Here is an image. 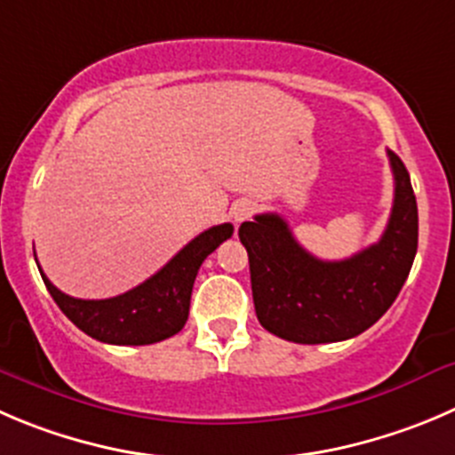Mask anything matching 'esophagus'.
I'll list each match as a JSON object with an SVG mask.
<instances>
[{
    "label": "esophagus",
    "instance_id": "esophagus-1",
    "mask_svg": "<svg viewBox=\"0 0 455 455\" xmlns=\"http://www.w3.org/2000/svg\"><path fill=\"white\" fill-rule=\"evenodd\" d=\"M252 212H254L252 201H236L235 205H232V219H235V223H243Z\"/></svg>",
    "mask_w": 455,
    "mask_h": 455
}]
</instances>
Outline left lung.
<instances>
[{
    "label": "left lung",
    "instance_id": "8db88e82",
    "mask_svg": "<svg viewBox=\"0 0 455 455\" xmlns=\"http://www.w3.org/2000/svg\"><path fill=\"white\" fill-rule=\"evenodd\" d=\"M387 154L395 179L391 219L382 239L353 257H313L279 214L241 223L254 310L272 335L295 344L350 339L373 326L400 295L418 252V203L400 156Z\"/></svg>",
    "mask_w": 455,
    "mask_h": 455
}]
</instances>
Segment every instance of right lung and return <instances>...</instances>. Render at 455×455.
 Wrapping results in <instances>:
<instances>
[{"instance_id":"obj_1","label":"right lung","mask_w":455,"mask_h":455,"mask_svg":"<svg viewBox=\"0 0 455 455\" xmlns=\"http://www.w3.org/2000/svg\"><path fill=\"white\" fill-rule=\"evenodd\" d=\"M235 228L214 225L189 241L167 266L129 292L111 299H76L55 288L46 275V290L64 315L89 337L116 346H145L176 335L189 315L194 279L207 254L214 252ZM37 261V259H36Z\"/></svg>"}]
</instances>
